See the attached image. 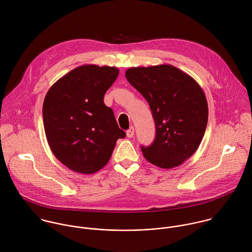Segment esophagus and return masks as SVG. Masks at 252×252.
Masks as SVG:
<instances>
[{"mask_svg":"<svg viewBox=\"0 0 252 252\" xmlns=\"http://www.w3.org/2000/svg\"><path fill=\"white\" fill-rule=\"evenodd\" d=\"M133 135H134V128L131 126L128 130H126V136L128 138H131V137H133Z\"/></svg>","mask_w":252,"mask_h":252,"instance_id":"1","label":"esophagus"}]
</instances>
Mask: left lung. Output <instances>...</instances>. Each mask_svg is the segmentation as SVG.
<instances>
[{
  "mask_svg": "<svg viewBox=\"0 0 252 252\" xmlns=\"http://www.w3.org/2000/svg\"><path fill=\"white\" fill-rule=\"evenodd\" d=\"M127 81L148 102L156 126L150 146L141 150L151 164L172 169L199 147L208 122V104L200 85L172 64L130 67Z\"/></svg>",
  "mask_w": 252,
  "mask_h": 252,
  "instance_id": "8db88e82",
  "label": "left lung"
}]
</instances>
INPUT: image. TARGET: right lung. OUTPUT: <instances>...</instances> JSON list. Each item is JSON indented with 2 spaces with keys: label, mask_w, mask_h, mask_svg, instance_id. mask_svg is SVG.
Listing matches in <instances>:
<instances>
[{
  "label": "right lung",
  "mask_w": 252,
  "mask_h": 252,
  "mask_svg": "<svg viewBox=\"0 0 252 252\" xmlns=\"http://www.w3.org/2000/svg\"><path fill=\"white\" fill-rule=\"evenodd\" d=\"M119 75L115 66L83 64L57 80L43 103L48 144L56 158L80 174H93L110 160L126 137L104 95Z\"/></svg>",
  "instance_id": "right-lung-1"
}]
</instances>
